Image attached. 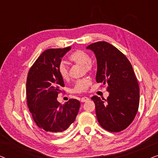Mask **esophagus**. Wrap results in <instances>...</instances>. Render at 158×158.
I'll list each match as a JSON object with an SVG mask.
<instances>
[{
	"mask_svg": "<svg viewBox=\"0 0 158 158\" xmlns=\"http://www.w3.org/2000/svg\"><path fill=\"white\" fill-rule=\"evenodd\" d=\"M88 100H89V98H88V97H83V98H81V102H85V101H87Z\"/></svg>",
	"mask_w": 158,
	"mask_h": 158,
	"instance_id": "obj_1",
	"label": "esophagus"
}]
</instances>
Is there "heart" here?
Returning a JSON list of instances; mask_svg holds the SVG:
<instances>
[{
  "label": "heart",
  "mask_w": 158,
  "mask_h": 158,
  "mask_svg": "<svg viewBox=\"0 0 158 158\" xmlns=\"http://www.w3.org/2000/svg\"><path fill=\"white\" fill-rule=\"evenodd\" d=\"M70 60L75 63L81 64L83 67V72L90 73L94 69V64L90 61L89 55L83 50L75 51L70 55ZM58 73L62 79L66 81L69 78V70L68 66L64 62H60L57 68ZM91 83L90 78L84 77L75 82L73 91L74 93H83L87 90L88 88Z\"/></svg>",
  "instance_id": "heart-1"
}]
</instances>
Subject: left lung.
I'll use <instances>...</instances> for the list:
<instances>
[{
    "label": "left lung",
    "mask_w": 158,
    "mask_h": 158,
    "mask_svg": "<svg viewBox=\"0 0 158 158\" xmlns=\"http://www.w3.org/2000/svg\"><path fill=\"white\" fill-rule=\"evenodd\" d=\"M86 49L94 52L97 60V83H108L106 100L96 96L97 119L106 130L118 132L129 126L137 113L139 88L132 66L124 54L106 42H98Z\"/></svg>",
    "instance_id": "1"
}]
</instances>
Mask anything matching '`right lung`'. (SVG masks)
I'll return each instance as SVG.
<instances>
[{
  "mask_svg": "<svg viewBox=\"0 0 158 158\" xmlns=\"http://www.w3.org/2000/svg\"><path fill=\"white\" fill-rule=\"evenodd\" d=\"M70 47L43 52L28 73L27 105L36 125L47 132H61L75 122L81 103L70 99L61 105L57 100L64 87L58 65Z\"/></svg>",
  "mask_w": 158,
  "mask_h": 158,
  "instance_id": "obj_1",
  "label": "right lung"
}]
</instances>
